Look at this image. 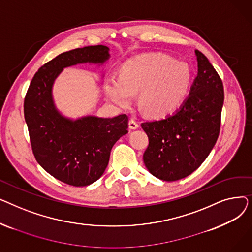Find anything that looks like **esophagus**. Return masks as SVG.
<instances>
[{"label":"esophagus","instance_id":"34e87169","mask_svg":"<svg viewBox=\"0 0 252 252\" xmlns=\"http://www.w3.org/2000/svg\"><path fill=\"white\" fill-rule=\"evenodd\" d=\"M128 126L130 129H136L139 127V123L136 121L134 118H130L129 122H128Z\"/></svg>","mask_w":252,"mask_h":252}]
</instances>
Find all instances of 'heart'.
Returning <instances> with one entry per match:
<instances>
[{
  "instance_id": "1",
  "label": "heart",
  "mask_w": 252,
  "mask_h": 252,
  "mask_svg": "<svg viewBox=\"0 0 252 252\" xmlns=\"http://www.w3.org/2000/svg\"><path fill=\"white\" fill-rule=\"evenodd\" d=\"M192 81L189 65L162 53H147L127 60L121 76L105 81L107 97L119 108H128L135 94L149 114L161 116L176 110L186 98Z\"/></svg>"
}]
</instances>
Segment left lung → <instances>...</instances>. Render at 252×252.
<instances>
[{
	"label": "left lung",
	"mask_w": 252,
	"mask_h": 252,
	"mask_svg": "<svg viewBox=\"0 0 252 252\" xmlns=\"http://www.w3.org/2000/svg\"><path fill=\"white\" fill-rule=\"evenodd\" d=\"M198 74L181 108L159 121L142 123L149 145L143 160L154 177L166 182L191 175L213 150L220 129L222 82L200 51Z\"/></svg>",
	"instance_id": "8db88e82"
}]
</instances>
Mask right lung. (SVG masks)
<instances>
[{"label":"right lung","mask_w":252,"mask_h":252,"mask_svg":"<svg viewBox=\"0 0 252 252\" xmlns=\"http://www.w3.org/2000/svg\"><path fill=\"white\" fill-rule=\"evenodd\" d=\"M109 48L98 45L64 52L44 64L32 77L24 98V118L36 161L55 179L74 187L96 182L108 165L116 141L127 134L128 117L62 116L52 87L63 68L78 63H103Z\"/></svg>","instance_id":"1"}]
</instances>
